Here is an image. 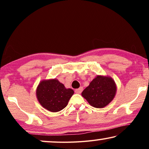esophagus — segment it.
<instances>
[{
	"mask_svg": "<svg viewBox=\"0 0 149 149\" xmlns=\"http://www.w3.org/2000/svg\"><path fill=\"white\" fill-rule=\"evenodd\" d=\"M83 89V87H79V88L75 89V93H81V92H82Z\"/></svg>",
	"mask_w": 149,
	"mask_h": 149,
	"instance_id": "obj_1",
	"label": "esophagus"
}]
</instances>
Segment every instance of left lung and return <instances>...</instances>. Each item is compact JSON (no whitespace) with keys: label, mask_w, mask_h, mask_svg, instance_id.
<instances>
[{"label":"left lung","mask_w":149,"mask_h":149,"mask_svg":"<svg viewBox=\"0 0 149 149\" xmlns=\"http://www.w3.org/2000/svg\"><path fill=\"white\" fill-rule=\"evenodd\" d=\"M117 92V85L113 78L97 75L83 91L82 96L91 107L101 109L112 102Z\"/></svg>","instance_id":"1"}]
</instances>
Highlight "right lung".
<instances>
[{
    "mask_svg": "<svg viewBox=\"0 0 149 149\" xmlns=\"http://www.w3.org/2000/svg\"><path fill=\"white\" fill-rule=\"evenodd\" d=\"M74 93L72 89H67L58 79L42 80L36 91L38 102L44 109L56 113L62 111L68 104Z\"/></svg>",
    "mask_w": 149,
    "mask_h": 149,
    "instance_id": "obj_1",
    "label": "right lung"
}]
</instances>
